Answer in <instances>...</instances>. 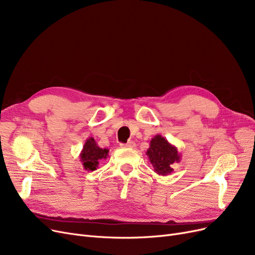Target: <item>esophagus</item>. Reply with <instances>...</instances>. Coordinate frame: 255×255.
I'll return each mask as SVG.
<instances>
[{"label":"esophagus","instance_id":"1","mask_svg":"<svg viewBox=\"0 0 255 255\" xmlns=\"http://www.w3.org/2000/svg\"><path fill=\"white\" fill-rule=\"evenodd\" d=\"M121 146H122V148H135L136 143L134 141H128L127 143H122Z\"/></svg>","mask_w":255,"mask_h":255}]
</instances>
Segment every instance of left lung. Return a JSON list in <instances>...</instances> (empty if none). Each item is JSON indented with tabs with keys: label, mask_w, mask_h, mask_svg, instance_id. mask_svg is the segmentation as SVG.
<instances>
[{
	"label": "left lung",
	"mask_w": 255,
	"mask_h": 255,
	"mask_svg": "<svg viewBox=\"0 0 255 255\" xmlns=\"http://www.w3.org/2000/svg\"><path fill=\"white\" fill-rule=\"evenodd\" d=\"M154 171L159 175H169L173 171L172 165L180 163L181 154L175 145L171 144L161 135H155L145 152Z\"/></svg>",
	"instance_id": "left-lung-1"
}]
</instances>
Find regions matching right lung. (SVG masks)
Here are the masks:
<instances>
[{
  "instance_id": "1",
  "label": "right lung",
  "mask_w": 255,
  "mask_h": 255,
  "mask_svg": "<svg viewBox=\"0 0 255 255\" xmlns=\"http://www.w3.org/2000/svg\"><path fill=\"white\" fill-rule=\"evenodd\" d=\"M109 149H102L98 145L95 138L89 137L85 141L80 153V158L85 170L94 171L99 167L100 161L109 156Z\"/></svg>"
}]
</instances>
